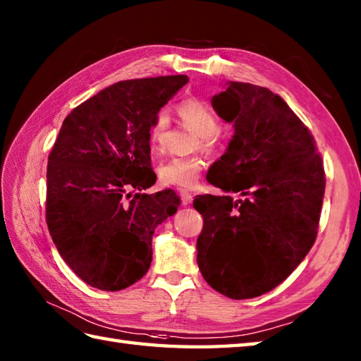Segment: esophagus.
I'll list each match as a JSON object with an SVG mask.
<instances>
[{
  "label": "esophagus",
  "mask_w": 361,
  "mask_h": 361,
  "mask_svg": "<svg viewBox=\"0 0 361 361\" xmlns=\"http://www.w3.org/2000/svg\"><path fill=\"white\" fill-rule=\"evenodd\" d=\"M180 198H181V203L183 204H190V203H192V200H194V195L190 194V192H188V190H181Z\"/></svg>",
  "instance_id": "1"
}]
</instances>
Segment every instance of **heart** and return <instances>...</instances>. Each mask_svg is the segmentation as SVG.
<instances>
[{
  "instance_id": "b5f03b06",
  "label": "heart",
  "mask_w": 361,
  "mask_h": 361,
  "mask_svg": "<svg viewBox=\"0 0 361 361\" xmlns=\"http://www.w3.org/2000/svg\"><path fill=\"white\" fill-rule=\"evenodd\" d=\"M183 127L198 136L197 145L206 152L220 147V119L208 104L200 99H188L176 106ZM171 128V118L166 110L157 111L149 126V142L155 155L166 152V141ZM204 169V159L200 155L172 158L158 167V178L164 186L176 189H192L198 185Z\"/></svg>"
}]
</instances>
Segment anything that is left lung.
<instances>
[{"label": "left lung", "instance_id": "obj_1", "mask_svg": "<svg viewBox=\"0 0 361 361\" xmlns=\"http://www.w3.org/2000/svg\"><path fill=\"white\" fill-rule=\"evenodd\" d=\"M212 106L235 132L211 183L240 198L195 197L197 264L219 293L250 299L286 281L315 243L324 164L310 130L268 88L226 82Z\"/></svg>", "mask_w": 361, "mask_h": 361}]
</instances>
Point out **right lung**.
<instances>
[{"label":"right lung","instance_id":"add662e5","mask_svg":"<svg viewBox=\"0 0 361 361\" xmlns=\"http://www.w3.org/2000/svg\"><path fill=\"white\" fill-rule=\"evenodd\" d=\"M188 75L122 80L68 114L48 157L46 224L68 267L88 286L118 291L147 273L155 228L173 216L157 181L149 126Z\"/></svg>","mask_w":361,"mask_h":361}]
</instances>
